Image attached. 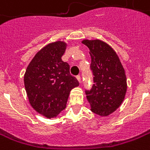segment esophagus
Listing matches in <instances>:
<instances>
[{"label": "esophagus", "instance_id": "esophagus-1", "mask_svg": "<svg viewBox=\"0 0 150 150\" xmlns=\"http://www.w3.org/2000/svg\"><path fill=\"white\" fill-rule=\"evenodd\" d=\"M76 79H77V80H78V81H79V82H81V78H80V75H77V76H76Z\"/></svg>", "mask_w": 150, "mask_h": 150}]
</instances>
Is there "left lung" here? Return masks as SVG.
<instances>
[{"label": "left lung", "instance_id": "left-lung-1", "mask_svg": "<svg viewBox=\"0 0 150 150\" xmlns=\"http://www.w3.org/2000/svg\"><path fill=\"white\" fill-rule=\"evenodd\" d=\"M90 50L94 85L86 91L91 110L108 116L121 105L127 91L125 71L115 50L101 40H83Z\"/></svg>", "mask_w": 150, "mask_h": 150}]
</instances>
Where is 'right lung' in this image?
Instances as JSON below:
<instances>
[{"instance_id":"add662e5","label":"right lung","mask_w":150,"mask_h":150,"mask_svg":"<svg viewBox=\"0 0 150 150\" xmlns=\"http://www.w3.org/2000/svg\"><path fill=\"white\" fill-rule=\"evenodd\" d=\"M67 44L58 40L46 45L31 59L24 75L25 89L35 110L48 119L65 110L70 91L79 85L61 57Z\"/></svg>"}]
</instances>
